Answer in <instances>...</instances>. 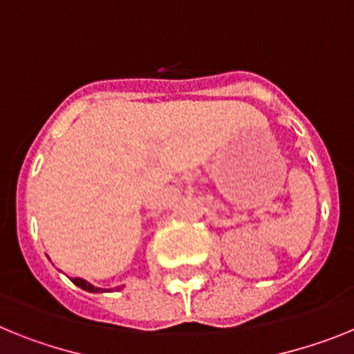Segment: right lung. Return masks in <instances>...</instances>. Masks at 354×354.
<instances>
[{
    "label": "right lung",
    "instance_id": "right-lung-1",
    "mask_svg": "<svg viewBox=\"0 0 354 354\" xmlns=\"http://www.w3.org/2000/svg\"><path fill=\"white\" fill-rule=\"evenodd\" d=\"M73 283L78 285L80 288H84V290H87V292H103V288L94 287V285L88 283V281H85V279H82V278H73Z\"/></svg>",
    "mask_w": 354,
    "mask_h": 354
}]
</instances>
